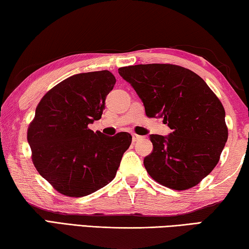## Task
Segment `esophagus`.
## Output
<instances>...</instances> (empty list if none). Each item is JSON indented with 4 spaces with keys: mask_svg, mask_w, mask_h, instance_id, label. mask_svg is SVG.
I'll use <instances>...</instances> for the list:
<instances>
[{
    "mask_svg": "<svg viewBox=\"0 0 249 249\" xmlns=\"http://www.w3.org/2000/svg\"><path fill=\"white\" fill-rule=\"evenodd\" d=\"M132 136H133V138H132L133 142H137V141H140L141 138H142V136H140V135H136V134H133Z\"/></svg>",
    "mask_w": 249,
    "mask_h": 249,
    "instance_id": "esophagus-1",
    "label": "esophagus"
}]
</instances>
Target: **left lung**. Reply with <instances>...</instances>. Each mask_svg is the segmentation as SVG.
<instances>
[{
	"label": "left lung",
	"instance_id": "8db88e82",
	"mask_svg": "<svg viewBox=\"0 0 249 249\" xmlns=\"http://www.w3.org/2000/svg\"><path fill=\"white\" fill-rule=\"evenodd\" d=\"M119 73L136 91L146 115L162 117L172 129L149 136L154 150L144 159L147 172L174 190L195 187L217 165L229 136L221 101L203 79L180 66L136 65Z\"/></svg>",
	"mask_w": 249,
	"mask_h": 249
}]
</instances>
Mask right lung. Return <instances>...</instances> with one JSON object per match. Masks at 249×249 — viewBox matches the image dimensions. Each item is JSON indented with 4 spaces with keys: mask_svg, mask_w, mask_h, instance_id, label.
Instances as JSON below:
<instances>
[{
    "mask_svg": "<svg viewBox=\"0 0 249 249\" xmlns=\"http://www.w3.org/2000/svg\"><path fill=\"white\" fill-rule=\"evenodd\" d=\"M115 82L107 70L74 74L37 105L27 130L33 163L61 195L86 196L114 179L132 136H107L88 125L101 119Z\"/></svg>",
    "mask_w": 249,
    "mask_h": 249,
    "instance_id": "add662e5",
    "label": "right lung"
}]
</instances>
